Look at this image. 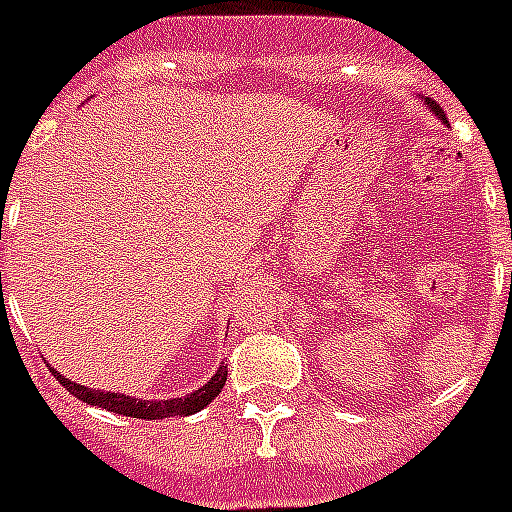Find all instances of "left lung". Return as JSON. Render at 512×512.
Returning <instances> with one entry per match:
<instances>
[{
  "label": "left lung",
  "instance_id": "1",
  "mask_svg": "<svg viewBox=\"0 0 512 512\" xmlns=\"http://www.w3.org/2000/svg\"><path fill=\"white\" fill-rule=\"evenodd\" d=\"M426 105H429V107H431V112H434L436 118H442V120H447V118H444V112H442V107L436 105V102H431V99H426Z\"/></svg>",
  "mask_w": 512,
  "mask_h": 512
}]
</instances>
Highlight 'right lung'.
Wrapping results in <instances>:
<instances>
[{
  "mask_svg": "<svg viewBox=\"0 0 512 512\" xmlns=\"http://www.w3.org/2000/svg\"><path fill=\"white\" fill-rule=\"evenodd\" d=\"M52 373L57 376L65 389L70 394H76L78 400L89 402V405L105 407L110 413L118 415H128V418H144V421H162V418H173V415H191L199 413L202 407H207L210 402L215 400L226 384L228 368L226 365H220L218 373H215L210 381H207L202 389L197 392L186 394V397H176V400H136V397H126V394L120 392H102V389H89V386H81L76 381H70L62 373H57L52 368Z\"/></svg>",
  "mask_w": 512,
  "mask_h": 512,
  "instance_id": "obj_1",
  "label": "right lung"
}]
</instances>
